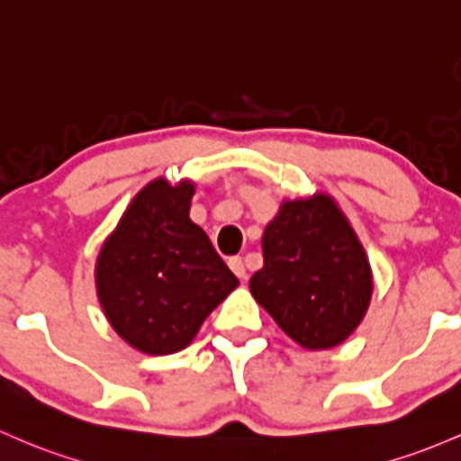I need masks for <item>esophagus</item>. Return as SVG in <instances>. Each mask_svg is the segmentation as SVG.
<instances>
[{
	"label": "esophagus",
	"mask_w": 461,
	"mask_h": 461,
	"mask_svg": "<svg viewBox=\"0 0 461 461\" xmlns=\"http://www.w3.org/2000/svg\"><path fill=\"white\" fill-rule=\"evenodd\" d=\"M230 269L234 271V274L239 276L240 280L247 278V269H245V263H243V258H240V256H234V258H230Z\"/></svg>",
	"instance_id": "1"
}]
</instances>
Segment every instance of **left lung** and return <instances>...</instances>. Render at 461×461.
Listing matches in <instances>:
<instances>
[{
  "label": "left lung",
  "instance_id": "1",
  "mask_svg": "<svg viewBox=\"0 0 461 461\" xmlns=\"http://www.w3.org/2000/svg\"><path fill=\"white\" fill-rule=\"evenodd\" d=\"M256 303L300 347L345 342L369 309L371 265L347 216L327 194L285 201L265 227Z\"/></svg>",
  "mask_w": 461,
  "mask_h": 461
}]
</instances>
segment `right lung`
Returning a JSON list of instances; mask_svg holds the SVG:
<instances>
[{
	"instance_id": "add662e5",
	"label": "right lung",
	"mask_w": 461,
	"mask_h": 461,
	"mask_svg": "<svg viewBox=\"0 0 461 461\" xmlns=\"http://www.w3.org/2000/svg\"><path fill=\"white\" fill-rule=\"evenodd\" d=\"M194 183H148L96 258V295L128 345L167 356L194 340L239 278L190 221Z\"/></svg>"
}]
</instances>
